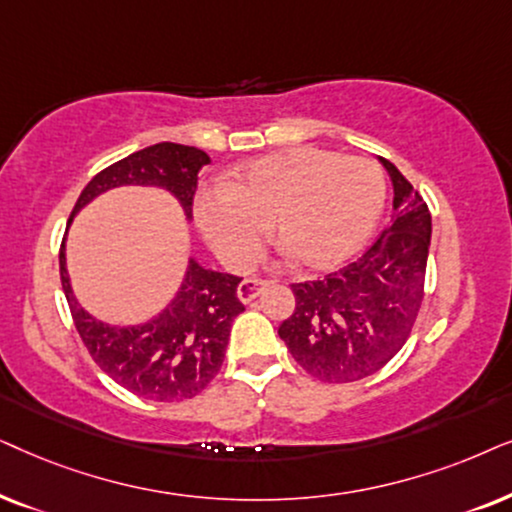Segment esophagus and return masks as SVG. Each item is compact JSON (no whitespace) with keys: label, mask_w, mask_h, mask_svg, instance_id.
<instances>
[{"label":"esophagus","mask_w":512,"mask_h":512,"mask_svg":"<svg viewBox=\"0 0 512 512\" xmlns=\"http://www.w3.org/2000/svg\"><path fill=\"white\" fill-rule=\"evenodd\" d=\"M267 285L269 283L262 281V278H243V281L238 283L236 295L243 304H250V302H255V299L260 297L264 290H267Z\"/></svg>","instance_id":"esophagus-1"}]
</instances>
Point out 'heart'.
<instances>
[{"mask_svg": "<svg viewBox=\"0 0 512 512\" xmlns=\"http://www.w3.org/2000/svg\"><path fill=\"white\" fill-rule=\"evenodd\" d=\"M377 163L299 145L252 159L194 196V220L231 267L255 260L269 220L299 264L335 267L372 236L384 213Z\"/></svg>", "mask_w": 512, "mask_h": 512, "instance_id": "1", "label": "heart"}]
</instances>
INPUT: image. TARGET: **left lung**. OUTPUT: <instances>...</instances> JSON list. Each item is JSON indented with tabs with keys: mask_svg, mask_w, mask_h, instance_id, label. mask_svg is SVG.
I'll list each match as a JSON object with an SVG mask.
<instances>
[{
	"mask_svg": "<svg viewBox=\"0 0 512 512\" xmlns=\"http://www.w3.org/2000/svg\"><path fill=\"white\" fill-rule=\"evenodd\" d=\"M391 227L356 262L320 281L295 283V311L278 327L311 377L349 384L379 372L403 349L424 299L431 213L391 161Z\"/></svg>",
	"mask_w": 512,
	"mask_h": 512,
	"instance_id": "8db88e82",
	"label": "left lung"
}]
</instances>
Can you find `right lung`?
Here are the masks:
<instances>
[{"mask_svg":"<svg viewBox=\"0 0 512 512\" xmlns=\"http://www.w3.org/2000/svg\"><path fill=\"white\" fill-rule=\"evenodd\" d=\"M208 163L210 156L203 149L177 142H156L133 152L88 182L67 229L81 208L117 187L163 189L180 203L189 222L199 173ZM60 281L81 342L100 370L119 386L156 403L194 398L213 381L227 351L231 323L243 311L236 295L243 278L206 269L196 257H189L173 299L156 316L135 325L105 323L79 304L67 274L65 241L60 248Z\"/></svg>","mask_w":512,"mask_h":512,"instance_id":"right-lung-1","label":"right lung"}]
</instances>
